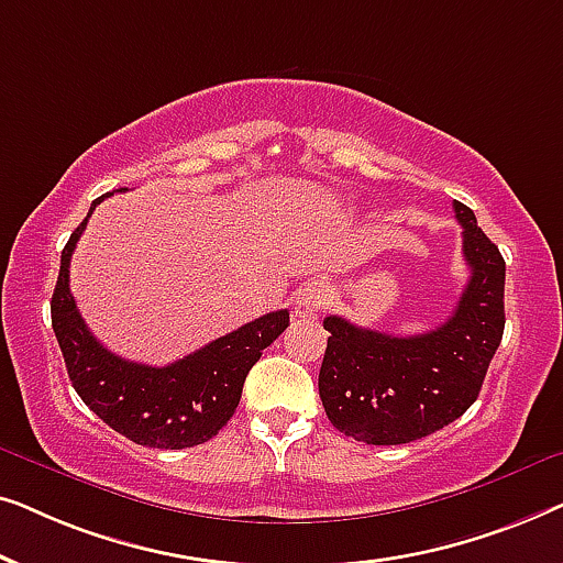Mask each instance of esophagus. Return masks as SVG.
Segmentation results:
<instances>
[{
	"mask_svg": "<svg viewBox=\"0 0 563 563\" xmlns=\"http://www.w3.org/2000/svg\"><path fill=\"white\" fill-rule=\"evenodd\" d=\"M330 302V289L325 282H307L302 289L297 291L295 297V318L307 320L314 318L320 310H325V305Z\"/></svg>",
	"mask_w": 563,
	"mask_h": 563,
	"instance_id": "esophagus-1",
	"label": "esophagus"
}]
</instances>
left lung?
<instances>
[{"instance_id":"obj_1","label":"left lung","mask_w":563,"mask_h":563,"mask_svg":"<svg viewBox=\"0 0 563 563\" xmlns=\"http://www.w3.org/2000/svg\"><path fill=\"white\" fill-rule=\"evenodd\" d=\"M453 210L472 276L443 325L397 338L338 314L322 320L330 338L320 399L328 420L353 441H418L461 418L479 397L505 330V258L466 205L453 202Z\"/></svg>"}]
</instances>
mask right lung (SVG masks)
Returning a JSON list of instances; mask_svg holds the SVG:
<instances>
[{"label": "right lung", "instance_id": "obj_1", "mask_svg": "<svg viewBox=\"0 0 563 563\" xmlns=\"http://www.w3.org/2000/svg\"><path fill=\"white\" fill-rule=\"evenodd\" d=\"M104 197L91 202L89 214ZM89 214L60 253V272L51 299L53 333L76 395L107 426L137 445L176 451L210 441L233 418L245 376L261 358V351L287 330L289 312L276 310L245 322L168 366H145L114 356L84 325L68 289L71 253Z\"/></svg>", "mask_w": 563, "mask_h": 563}]
</instances>
